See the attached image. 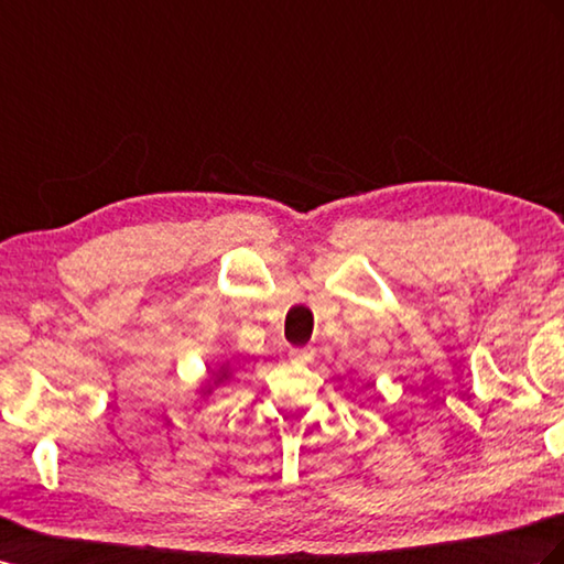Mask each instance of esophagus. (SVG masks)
<instances>
[{"label": "esophagus", "mask_w": 564, "mask_h": 564, "mask_svg": "<svg viewBox=\"0 0 564 564\" xmlns=\"http://www.w3.org/2000/svg\"><path fill=\"white\" fill-rule=\"evenodd\" d=\"M313 356H315L313 346H301V348H292V351H289V358H292L294 362H311Z\"/></svg>", "instance_id": "34e87169"}]
</instances>
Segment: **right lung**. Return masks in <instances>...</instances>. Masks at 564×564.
<instances>
[{
  "mask_svg": "<svg viewBox=\"0 0 564 564\" xmlns=\"http://www.w3.org/2000/svg\"><path fill=\"white\" fill-rule=\"evenodd\" d=\"M232 377H235V368L230 365V360H223V362H218V368L208 370V377L204 379V382L199 384V389H196V391H199V395L206 401L213 391L230 382Z\"/></svg>",
  "mask_w": 564,
  "mask_h": 564,
  "instance_id": "right-lung-1",
  "label": "right lung"
}]
</instances>
